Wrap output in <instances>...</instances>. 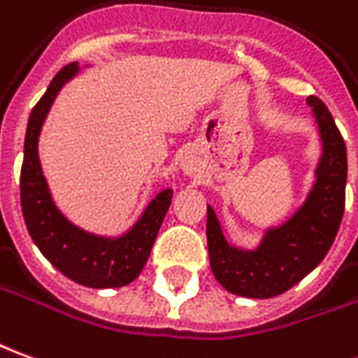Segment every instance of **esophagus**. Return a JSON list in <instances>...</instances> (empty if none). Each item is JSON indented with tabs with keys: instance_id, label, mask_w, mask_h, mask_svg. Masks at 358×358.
I'll return each mask as SVG.
<instances>
[{
	"instance_id": "esophagus-1",
	"label": "esophagus",
	"mask_w": 358,
	"mask_h": 358,
	"mask_svg": "<svg viewBox=\"0 0 358 358\" xmlns=\"http://www.w3.org/2000/svg\"><path fill=\"white\" fill-rule=\"evenodd\" d=\"M180 166L186 174H196L197 169H199V161L194 153H184L180 159Z\"/></svg>"
}]
</instances>
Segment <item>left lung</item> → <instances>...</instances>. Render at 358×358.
Listing matches in <instances>:
<instances>
[{
	"label": "left lung",
	"mask_w": 358,
	"mask_h": 358,
	"mask_svg": "<svg viewBox=\"0 0 358 358\" xmlns=\"http://www.w3.org/2000/svg\"><path fill=\"white\" fill-rule=\"evenodd\" d=\"M306 102L318 122L322 157L301 209L281 227L269 229L256 250H240L227 242L217 215L207 207L211 271L232 294L271 299L289 291L318 266L336 240L345 211L347 147L326 104L318 96Z\"/></svg>",
	"instance_id": "left-lung-1"
}]
</instances>
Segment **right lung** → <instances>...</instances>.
<instances>
[{"label": "right lung", "mask_w": 358, "mask_h": 358, "mask_svg": "<svg viewBox=\"0 0 358 358\" xmlns=\"http://www.w3.org/2000/svg\"><path fill=\"white\" fill-rule=\"evenodd\" d=\"M77 71L79 64L59 69L31 112L21 169L22 217L31 238L44 257L71 281L92 289L124 287L131 283L147 264L162 219L171 207L172 189H162L151 199L139 221L120 238H104L81 231L62 215L42 174L38 137L57 92Z\"/></svg>", "instance_id": "right-lung-1"}]
</instances>
